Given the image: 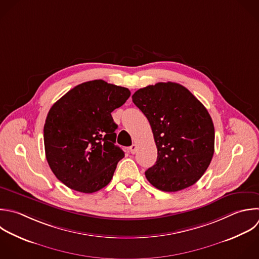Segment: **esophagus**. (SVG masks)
I'll return each instance as SVG.
<instances>
[{
    "label": "esophagus",
    "mask_w": 259,
    "mask_h": 259,
    "mask_svg": "<svg viewBox=\"0 0 259 259\" xmlns=\"http://www.w3.org/2000/svg\"><path fill=\"white\" fill-rule=\"evenodd\" d=\"M137 145L136 144H133L131 147H130V151H131V153L132 154H136V152H137Z\"/></svg>",
    "instance_id": "obj_1"
}]
</instances>
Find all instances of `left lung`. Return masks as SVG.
<instances>
[{
    "label": "left lung",
    "instance_id": "obj_1",
    "mask_svg": "<svg viewBox=\"0 0 259 259\" xmlns=\"http://www.w3.org/2000/svg\"><path fill=\"white\" fill-rule=\"evenodd\" d=\"M133 102L148 118L158 150L155 165L145 174L162 191L193 185L207 169L214 150L209 113L180 84L157 83L139 89Z\"/></svg>",
    "mask_w": 259,
    "mask_h": 259
}]
</instances>
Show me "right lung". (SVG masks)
I'll return each mask as SVG.
<instances>
[{
    "instance_id": "obj_1",
    "label": "right lung",
    "mask_w": 259,
    "mask_h": 259,
    "mask_svg": "<svg viewBox=\"0 0 259 259\" xmlns=\"http://www.w3.org/2000/svg\"><path fill=\"white\" fill-rule=\"evenodd\" d=\"M130 96L127 88L94 80L76 86L50 109L44 127L46 156L69 188L92 193L112 179L124 153L115 145L117 124L111 112Z\"/></svg>"
}]
</instances>
